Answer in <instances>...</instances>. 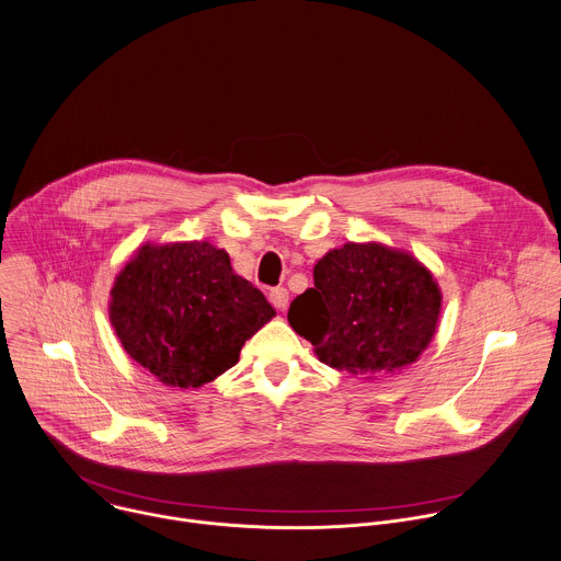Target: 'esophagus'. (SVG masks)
I'll use <instances>...</instances> for the list:
<instances>
[{"label":"esophagus","mask_w":561,"mask_h":561,"mask_svg":"<svg viewBox=\"0 0 561 561\" xmlns=\"http://www.w3.org/2000/svg\"><path fill=\"white\" fill-rule=\"evenodd\" d=\"M271 304L277 308V310H284L288 306V290L284 286H277L271 290Z\"/></svg>","instance_id":"1"}]
</instances>
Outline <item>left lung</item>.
<instances>
[{"label": "left lung", "instance_id": "8db88e82", "mask_svg": "<svg viewBox=\"0 0 561 561\" xmlns=\"http://www.w3.org/2000/svg\"><path fill=\"white\" fill-rule=\"evenodd\" d=\"M288 321L321 363L363 379L414 363L436 332L440 290L412 255L383 244H343L312 271Z\"/></svg>", "mask_w": 561, "mask_h": 561}]
</instances>
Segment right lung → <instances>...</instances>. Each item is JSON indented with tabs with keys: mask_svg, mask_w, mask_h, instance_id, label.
I'll list each match as a JSON object with an SVG mask.
<instances>
[{
	"mask_svg": "<svg viewBox=\"0 0 561 561\" xmlns=\"http://www.w3.org/2000/svg\"><path fill=\"white\" fill-rule=\"evenodd\" d=\"M275 317L262 290L207 242L142 247L112 288L110 319L125 352L173 388H201L233 367Z\"/></svg>",
	"mask_w": 561,
	"mask_h": 561,
	"instance_id": "add662e5",
	"label": "right lung"
}]
</instances>
